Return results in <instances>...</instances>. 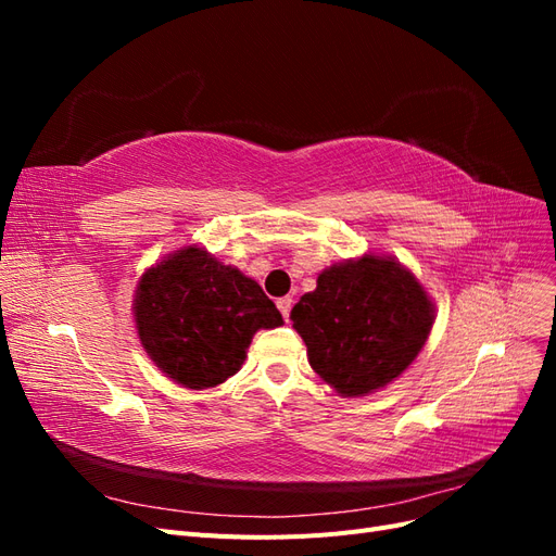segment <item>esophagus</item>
Masks as SVG:
<instances>
[{"instance_id":"esophagus-1","label":"esophagus","mask_w":556,"mask_h":556,"mask_svg":"<svg viewBox=\"0 0 556 556\" xmlns=\"http://www.w3.org/2000/svg\"><path fill=\"white\" fill-rule=\"evenodd\" d=\"M276 304H278V311H280L282 317H285V323H288V319H290V311H292V296H282V299L276 301Z\"/></svg>"}]
</instances>
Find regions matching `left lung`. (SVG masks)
<instances>
[{
    "instance_id": "8db88e82",
    "label": "left lung",
    "mask_w": 556,
    "mask_h": 556,
    "mask_svg": "<svg viewBox=\"0 0 556 556\" xmlns=\"http://www.w3.org/2000/svg\"><path fill=\"white\" fill-rule=\"evenodd\" d=\"M290 319L313 371L343 396H364L399 378L422 350L433 308L422 285L390 257L364 255L317 276Z\"/></svg>"
}]
</instances>
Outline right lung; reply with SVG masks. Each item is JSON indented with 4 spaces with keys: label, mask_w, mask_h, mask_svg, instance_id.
Returning <instances> with one entry per match:
<instances>
[{
    "label": "right lung",
    "mask_w": 556,
    "mask_h": 556,
    "mask_svg": "<svg viewBox=\"0 0 556 556\" xmlns=\"http://www.w3.org/2000/svg\"><path fill=\"white\" fill-rule=\"evenodd\" d=\"M134 315L150 359L190 390L225 382L241 368L255 331L282 325L255 280L197 245L148 268Z\"/></svg>",
    "instance_id": "right-lung-1"
}]
</instances>
